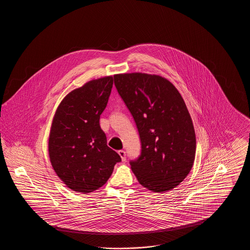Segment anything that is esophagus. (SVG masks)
<instances>
[{
  "label": "esophagus",
  "mask_w": 250,
  "mask_h": 250,
  "mask_svg": "<svg viewBox=\"0 0 250 250\" xmlns=\"http://www.w3.org/2000/svg\"><path fill=\"white\" fill-rule=\"evenodd\" d=\"M118 154H119L121 158H122V161L125 162L126 161V154H125V152L124 150H120V151H118Z\"/></svg>",
  "instance_id": "obj_1"
}]
</instances>
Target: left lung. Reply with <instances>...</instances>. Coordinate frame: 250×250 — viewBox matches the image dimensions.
Listing matches in <instances>:
<instances>
[{
    "label": "left lung",
    "mask_w": 250,
    "mask_h": 250,
    "mask_svg": "<svg viewBox=\"0 0 250 250\" xmlns=\"http://www.w3.org/2000/svg\"><path fill=\"white\" fill-rule=\"evenodd\" d=\"M114 84L142 143L141 155L130 161L132 171L149 190L174 188L189 173L196 154L195 130L183 97L157 75L118 74Z\"/></svg>",
    "instance_id": "8db88e82"
}]
</instances>
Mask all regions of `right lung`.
Returning a JSON list of instances; mask_svg holds the SVG:
<instances>
[{"label":"right lung","mask_w":250,"mask_h":250,"mask_svg":"<svg viewBox=\"0 0 250 250\" xmlns=\"http://www.w3.org/2000/svg\"><path fill=\"white\" fill-rule=\"evenodd\" d=\"M111 76L73 90L52 120L48 155L53 169L72 190L90 193L107 183L121 156L107 145L99 119L107 107Z\"/></svg>","instance_id":"add662e5"}]
</instances>
